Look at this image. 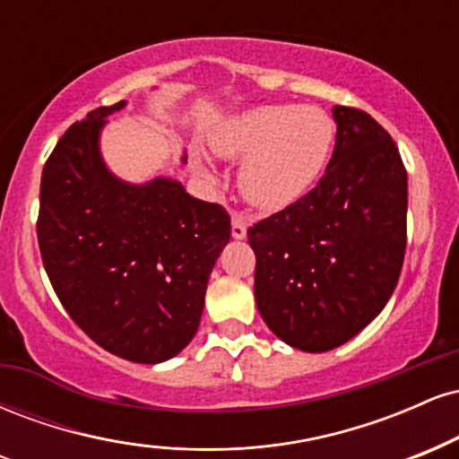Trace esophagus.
I'll list each match as a JSON object with an SVG mask.
<instances>
[{
  "label": "esophagus",
  "instance_id": "34e87169",
  "mask_svg": "<svg viewBox=\"0 0 459 459\" xmlns=\"http://www.w3.org/2000/svg\"><path fill=\"white\" fill-rule=\"evenodd\" d=\"M247 233V220L241 213H233V220H230V235L235 239H244Z\"/></svg>",
  "mask_w": 459,
  "mask_h": 459
}]
</instances>
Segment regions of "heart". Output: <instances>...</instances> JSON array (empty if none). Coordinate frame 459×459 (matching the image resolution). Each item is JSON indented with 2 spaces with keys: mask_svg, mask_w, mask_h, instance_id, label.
Returning a JSON list of instances; mask_svg holds the SVG:
<instances>
[{
  "mask_svg": "<svg viewBox=\"0 0 459 459\" xmlns=\"http://www.w3.org/2000/svg\"><path fill=\"white\" fill-rule=\"evenodd\" d=\"M334 123L324 109L298 105H263L226 120L213 131L215 155L241 161L239 189L263 212L298 203L315 186L328 161ZM213 177L212 168L198 161Z\"/></svg>",
  "mask_w": 459,
  "mask_h": 459,
  "instance_id": "1",
  "label": "heart"
}]
</instances>
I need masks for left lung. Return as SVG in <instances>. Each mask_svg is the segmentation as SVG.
I'll list each match as a JSON object with an SVG mask.
<instances>
[{
    "label": "left lung",
    "instance_id": "8db88e82",
    "mask_svg": "<svg viewBox=\"0 0 459 459\" xmlns=\"http://www.w3.org/2000/svg\"><path fill=\"white\" fill-rule=\"evenodd\" d=\"M336 144L307 196L247 229L263 321L296 350L347 343L391 299L405 255L408 175L388 131L336 105Z\"/></svg>",
    "mask_w": 459,
    "mask_h": 459
}]
</instances>
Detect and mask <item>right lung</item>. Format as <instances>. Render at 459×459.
<instances>
[{
  "mask_svg": "<svg viewBox=\"0 0 459 459\" xmlns=\"http://www.w3.org/2000/svg\"><path fill=\"white\" fill-rule=\"evenodd\" d=\"M125 105L92 109L57 140L40 178L36 235L79 328L109 354L157 365L196 334L230 215L168 177L134 186L108 170L99 138Z\"/></svg>",
  "mask_w": 459,
  "mask_h": 459,
  "instance_id": "1",
  "label": "right lung"
}]
</instances>
